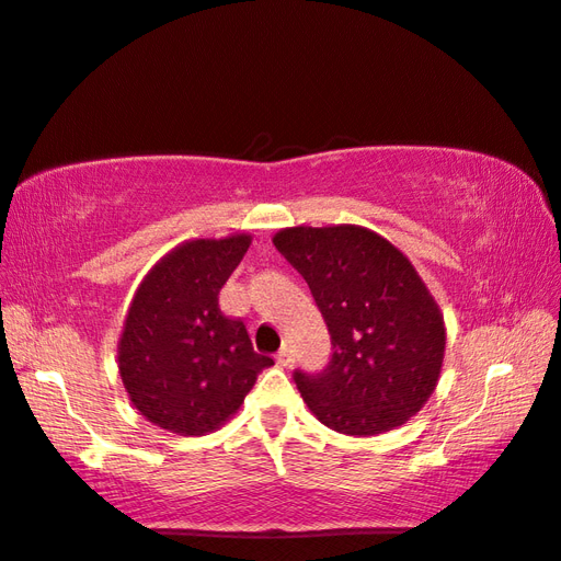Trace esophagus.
I'll use <instances>...</instances> for the list:
<instances>
[{
	"instance_id": "esophagus-1",
	"label": "esophagus",
	"mask_w": 561,
	"mask_h": 561,
	"mask_svg": "<svg viewBox=\"0 0 561 561\" xmlns=\"http://www.w3.org/2000/svg\"><path fill=\"white\" fill-rule=\"evenodd\" d=\"M276 363H278L280 367H290V365H293V351H290L288 345L280 347L278 355H276Z\"/></svg>"
}]
</instances>
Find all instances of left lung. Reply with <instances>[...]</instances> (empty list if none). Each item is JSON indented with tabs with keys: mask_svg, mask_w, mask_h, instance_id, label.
Wrapping results in <instances>:
<instances>
[{
	"mask_svg": "<svg viewBox=\"0 0 561 561\" xmlns=\"http://www.w3.org/2000/svg\"><path fill=\"white\" fill-rule=\"evenodd\" d=\"M307 280L331 333L317 375L295 369L323 425L371 437L427 403L444 359V319L413 264L377 232L355 226L288 228L273 238Z\"/></svg>",
	"mask_w": 561,
	"mask_h": 561,
	"instance_id": "obj_1",
	"label": "left lung"
}]
</instances>
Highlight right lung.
I'll return each instance as SVG.
<instances>
[{"mask_svg":"<svg viewBox=\"0 0 561 561\" xmlns=\"http://www.w3.org/2000/svg\"><path fill=\"white\" fill-rule=\"evenodd\" d=\"M249 242V234L186 242L136 290L119 341V375L153 425L202 437L242 405L273 365L254 353L244 321L226 317L218 305Z\"/></svg>","mask_w":561,"mask_h":561,"instance_id":"obj_1","label":"right lung"}]
</instances>
